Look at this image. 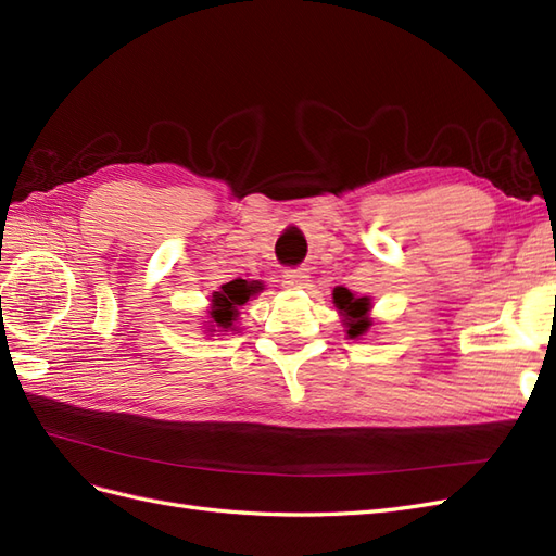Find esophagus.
<instances>
[{
    "mask_svg": "<svg viewBox=\"0 0 556 556\" xmlns=\"http://www.w3.org/2000/svg\"><path fill=\"white\" fill-rule=\"evenodd\" d=\"M308 280V268H288L282 271V285L288 290H301Z\"/></svg>",
    "mask_w": 556,
    "mask_h": 556,
    "instance_id": "obj_1",
    "label": "esophagus"
}]
</instances>
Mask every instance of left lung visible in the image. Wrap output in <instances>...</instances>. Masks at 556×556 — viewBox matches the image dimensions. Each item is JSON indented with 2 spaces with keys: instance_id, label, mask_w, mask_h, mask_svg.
<instances>
[{
  "instance_id": "obj_1",
  "label": "left lung",
  "mask_w": 556,
  "mask_h": 556,
  "mask_svg": "<svg viewBox=\"0 0 556 556\" xmlns=\"http://www.w3.org/2000/svg\"><path fill=\"white\" fill-rule=\"evenodd\" d=\"M333 304L343 315V325L350 339H359V336L371 329L374 319L368 317V311H371V299L368 296H355L348 288H336Z\"/></svg>"
}]
</instances>
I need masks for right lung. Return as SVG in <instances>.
Listing matches in <instances>:
<instances>
[{
    "mask_svg": "<svg viewBox=\"0 0 556 556\" xmlns=\"http://www.w3.org/2000/svg\"><path fill=\"white\" fill-rule=\"evenodd\" d=\"M262 290V282L257 280H231L225 282L220 290L213 292L211 311H208V327L211 331H233V323L239 317V308L245 301Z\"/></svg>",
    "mask_w": 556,
    "mask_h": 556,
    "instance_id": "add662e5",
    "label": "right lung"
}]
</instances>
